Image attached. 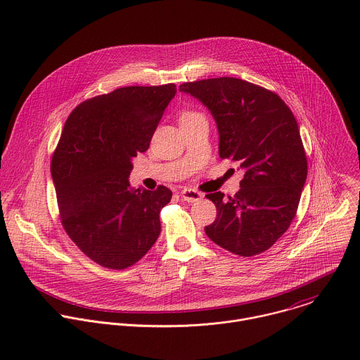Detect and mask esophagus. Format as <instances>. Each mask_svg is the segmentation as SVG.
Listing matches in <instances>:
<instances>
[{
    "label": "esophagus",
    "instance_id": "obj_1",
    "mask_svg": "<svg viewBox=\"0 0 360 360\" xmlns=\"http://www.w3.org/2000/svg\"><path fill=\"white\" fill-rule=\"evenodd\" d=\"M181 196L184 200L186 202H196L202 198V193L196 189H191V188H185L181 191Z\"/></svg>",
    "mask_w": 360,
    "mask_h": 360
}]
</instances>
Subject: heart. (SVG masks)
Wrapping results in <instances>:
<instances>
[{
    "mask_svg": "<svg viewBox=\"0 0 360 360\" xmlns=\"http://www.w3.org/2000/svg\"><path fill=\"white\" fill-rule=\"evenodd\" d=\"M202 115L200 114H198V112H193V111H185V112H182L181 114V117H179V122H182V121H189V120H195V118H200Z\"/></svg>",
    "mask_w": 360,
    "mask_h": 360,
    "instance_id": "1",
    "label": "heart"
}]
</instances>
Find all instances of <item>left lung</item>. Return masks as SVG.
Returning a JSON list of instances; mask_svg holds the SVG:
<instances>
[{
  "instance_id": "obj_1",
  "label": "left lung",
  "mask_w": 360,
  "mask_h": 360,
  "mask_svg": "<svg viewBox=\"0 0 360 360\" xmlns=\"http://www.w3.org/2000/svg\"><path fill=\"white\" fill-rule=\"evenodd\" d=\"M179 89L211 111L219 131V157L245 171L233 196L207 195L215 203L217 219L205 233L243 258L265 252L293 221L307 175L295 115L278 94L239 78L185 82Z\"/></svg>"
}]
</instances>
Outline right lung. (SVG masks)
Returning <instances> with one entry per match:
<instances>
[{
	"label": "right lung",
	"instance_id": "add662e5",
	"mask_svg": "<svg viewBox=\"0 0 360 360\" xmlns=\"http://www.w3.org/2000/svg\"><path fill=\"white\" fill-rule=\"evenodd\" d=\"M175 92V84L118 88L81 102L64 125L51 160L60 219L101 266H132L161 233L160 212L171 189H132L128 176Z\"/></svg>",
	"mask_w": 360,
	"mask_h": 360
}]
</instances>
